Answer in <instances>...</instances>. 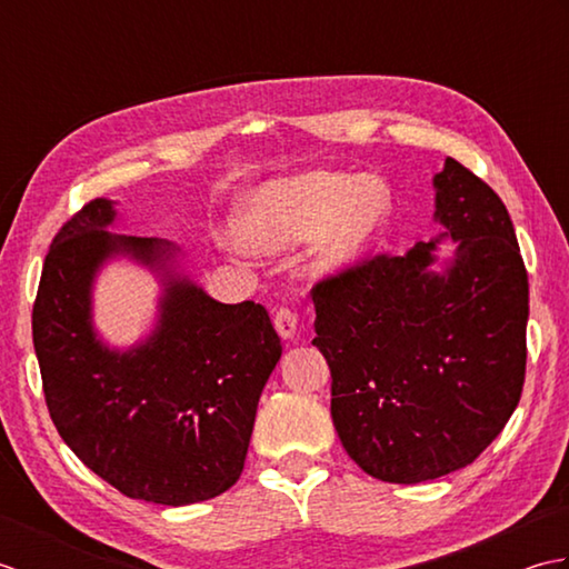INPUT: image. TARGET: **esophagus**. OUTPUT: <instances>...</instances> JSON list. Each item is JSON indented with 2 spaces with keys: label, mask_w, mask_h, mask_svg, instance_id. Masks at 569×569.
<instances>
[{
  "label": "esophagus",
  "mask_w": 569,
  "mask_h": 569,
  "mask_svg": "<svg viewBox=\"0 0 569 569\" xmlns=\"http://www.w3.org/2000/svg\"><path fill=\"white\" fill-rule=\"evenodd\" d=\"M273 325L283 340H293L296 330H298V316L291 308H278L273 316Z\"/></svg>",
  "instance_id": "esophagus-1"
}]
</instances>
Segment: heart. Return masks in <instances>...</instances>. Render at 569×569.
I'll return each mask as SVG.
<instances>
[{
  "label": "heart",
  "instance_id": "obj_1",
  "mask_svg": "<svg viewBox=\"0 0 569 569\" xmlns=\"http://www.w3.org/2000/svg\"><path fill=\"white\" fill-rule=\"evenodd\" d=\"M391 212L381 178L310 171L253 190L241 202L239 229L253 249L276 251L316 237L312 261L322 273L355 263Z\"/></svg>",
  "mask_w": 569,
  "mask_h": 569
}]
</instances>
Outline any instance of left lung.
Masks as SVG:
<instances>
[{
  "label": "left lung",
  "instance_id": "8db88e82",
  "mask_svg": "<svg viewBox=\"0 0 569 569\" xmlns=\"http://www.w3.org/2000/svg\"><path fill=\"white\" fill-rule=\"evenodd\" d=\"M432 186L440 237L310 291L335 430L367 475L391 485L475 462L509 422L526 379L528 273L509 210L455 159ZM445 236L458 241L456 259L435 272Z\"/></svg>",
  "mask_w": 569,
  "mask_h": 569
}]
</instances>
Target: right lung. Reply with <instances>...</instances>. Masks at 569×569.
I'll return each instance as SVG.
<instances>
[{
    "label": "right lung",
    "mask_w": 569,
    "mask_h": 569,
    "mask_svg": "<svg viewBox=\"0 0 569 569\" xmlns=\"http://www.w3.org/2000/svg\"><path fill=\"white\" fill-rule=\"evenodd\" d=\"M112 200L84 204L46 253L31 328L46 406L84 467L129 499L188 506L234 485L259 396L281 359L263 306H227L176 271L178 247L112 234ZM129 256L162 278L160 322L119 353L91 328V283Z\"/></svg>",
    "instance_id": "right-lung-1"
}]
</instances>
